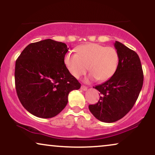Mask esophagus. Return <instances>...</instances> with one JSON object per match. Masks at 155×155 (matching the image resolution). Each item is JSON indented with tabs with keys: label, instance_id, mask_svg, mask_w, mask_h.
Masks as SVG:
<instances>
[{
	"label": "esophagus",
	"instance_id": "1",
	"mask_svg": "<svg viewBox=\"0 0 155 155\" xmlns=\"http://www.w3.org/2000/svg\"><path fill=\"white\" fill-rule=\"evenodd\" d=\"M81 90H82L83 91H86L87 90V87L84 86V85H82L81 86Z\"/></svg>",
	"mask_w": 155,
	"mask_h": 155
}]
</instances>
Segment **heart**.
Here are the masks:
<instances>
[{
  "label": "heart",
  "mask_w": 155,
  "mask_h": 155,
  "mask_svg": "<svg viewBox=\"0 0 155 155\" xmlns=\"http://www.w3.org/2000/svg\"><path fill=\"white\" fill-rule=\"evenodd\" d=\"M63 62L74 78L81 77L89 68L92 73L87 79V81L97 79L104 82L109 80L117 71L119 54L114 47L90 43L78 46L77 53L68 51Z\"/></svg>",
  "instance_id": "heart-1"
}]
</instances>
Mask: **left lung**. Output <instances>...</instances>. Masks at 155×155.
<instances>
[{"label":"left lung","instance_id":"1","mask_svg":"<svg viewBox=\"0 0 155 155\" xmlns=\"http://www.w3.org/2000/svg\"><path fill=\"white\" fill-rule=\"evenodd\" d=\"M119 63L116 73L104 83L94 87L101 97L89 109L97 119L105 123L120 120L132 109L143 84V71L138 55L116 41Z\"/></svg>","mask_w":155,"mask_h":155}]
</instances>
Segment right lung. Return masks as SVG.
Returning a JSON list of instances; mask_svg holds the SVG:
<instances>
[{
  "instance_id": "obj_1",
  "label": "right lung",
  "mask_w": 155,
  "mask_h": 155,
  "mask_svg": "<svg viewBox=\"0 0 155 155\" xmlns=\"http://www.w3.org/2000/svg\"><path fill=\"white\" fill-rule=\"evenodd\" d=\"M69 48L51 39L29 44L15 62V82L19 100L37 117L56 116L65 107L70 92L81 84L63 62Z\"/></svg>"
}]
</instances>
